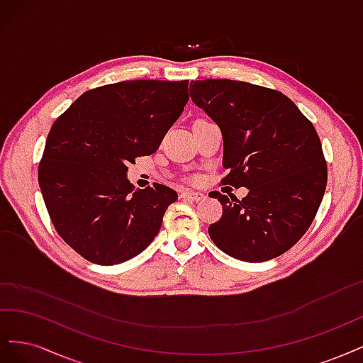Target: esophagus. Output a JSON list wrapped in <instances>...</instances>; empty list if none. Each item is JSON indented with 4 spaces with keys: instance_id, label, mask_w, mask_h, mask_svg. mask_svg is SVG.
Wrapping results in <instances>:
<instances>
[{
    "instance_id": "1",
    "label": "esophagus",
    "mask_w": 363,
    "mask_h": 363,
    "mask_svg": "<svg viewBox=\"0 0 363 363\" xmlns=\"http://www.w3.org/2000/svg\"><path fill=\"white\" fill-rule=\"evenodd\" d=\"M182 199L184 200H191V201H201L206 199V195L203 192H195V191H184L182 192Z\"/></svg>"
}]
</instances>
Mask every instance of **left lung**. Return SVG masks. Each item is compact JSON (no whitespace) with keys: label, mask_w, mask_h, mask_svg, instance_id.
I'll return each instance as SVG.
<instances>
[{"label":"left lung","mask_w":363,"mask_h":363,"mask_svg":"<svg viewBox=\"0 0 363 363\" xmlns=\"http://www.w3.org/2000/svg\"><path fill=\"white\" fill-rule=\"evenodd\" d=\"M189 94L221 128L230 169L221 183L248 189L242 200L212 192L223 216L208 236L244 262L283 255L311 227L325 192L327 164L315 127L286 95L268 87L207 79L191 82Z\"/></svg>","instance_id":"obj_1"}]
</instances>
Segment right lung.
Masks as SVG:
<instances>
[{"mask_svg":"<svg viewBox=\"0 0 363 363\" xmlns=\"http://www.w3.org/2000/svg\"><path fill=\"white\" fill-rule=\"evenodd\" d=\"M188 80H133L84 92L52 124L39 186L60 238L82 257L116 265L159 233L177 192L135 189L127 164L155 152L188 104Z\"/></svg>","mask_w":363,"mask_h":363,"instance_id":"add662e5","label":"right lung"}]
</instances>
